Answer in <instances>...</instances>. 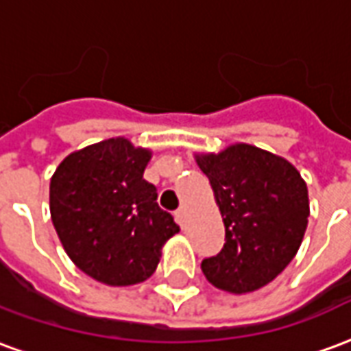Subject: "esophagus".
<instances>
[{"label":"esophagus","mask_w":351,"mask_h":351,"mask_svg":"<svg viewBox=\"0 0 351 351\" xmlns=\"http://www.w3.org/2000/svg\"><path fill=\"white\" fill-rule=\"evenodd\" d=\"M175 218L176 221H178V226H184V221H186V208H184V206H180V208L176 210Z\"/></svg>","instance_id":"esophagus-1"}]
</instances>
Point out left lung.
Listing matches in <instances>:
<instances>
[{"mask_svg":"<svg viewBox=\"0 0 351 351\" xmlns=\"http://www.w3.org/2000/svg\"><path fill=\"white\" fill-rule=\"evenodd\" d=\"M220 206L226 244L201 261L213 286L248 293L291 263L308 223V190L299 171L280 156L250 145L197 156Z\"/></svg>","mask_w":351,"mask_h":351,"instance_id":"left-lung-1","label":"left lung"}]
</instances>
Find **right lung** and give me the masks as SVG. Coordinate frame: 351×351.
<instances>
[{
  "mask_svg": "<svg viewBox=\"0 0 351 351\" xmlns=\"http://www.w3.org/2000/svg\"><path fill=\"white\" fill-rule=\"evenodd\" d=\"M150 152L108 138L69 154L50 180V216L67 256L108 286L150 278L161 246L178 233L143 178Z\"/></svg>",
  "mask_w": 351,
  "mask_h": 351,
  "instance_id": "add662e5",
  "label": "right lung"
}]
</instances>
